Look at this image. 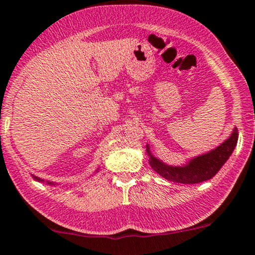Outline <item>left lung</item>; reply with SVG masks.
Here are the masks:
<instances>
[{
	"label": "left lung",
	"instance_id": "left-lung-1",
	"mask_svg": "<svg viewBox=\"0 0 255 255\" xmlns=\"http://www.w3.org/2000/svg\"><path fill=\"white\" fill-rule=\"evenodd\" d=\"M238 128H234L232 134L222 144L198 156L188 158L186 162L180 166L168 164L155 156L148 143L145 145V150L151 168L164 179L173 182H179V184H198V182L209 180L217 174L218 170L222 168L223 164L228 161L230 155L234 151L238 144Z\"/></svg>",
	"mask_w": 255,
	"mask_h": 255
}]
</instances>
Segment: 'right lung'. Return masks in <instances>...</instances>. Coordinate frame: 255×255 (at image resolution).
Wrapping results in <instances>:
<instances>
[{
	"instance_id": "add662e5",
	"label": "right lung",
	"mask_w": 255,
	"mask_h": 255,
	"mask_svg": "<svg viewBox=\"0 0 255 255\" xmlns=\"http://www.w3.org/2000/svg\"><path fill=\"white\" fill-rule=\"evenodd\" d=\"M99 170H100V166H99L98 167V168L97 169H95L94 170V172H93L92 173V175H89L88 176V178H86V179H89V178H91V176H93V175H94L95 174V173H98L99 172ZM32 175V178L33 179H34V180L35 181H38V182H45V184H46V185H50V186H58V185H61V184H59V182H56V181H50V180H45V179H41V178H39V176H37V175H34V174H31Z\"/></svg>"
}]
</instances>
